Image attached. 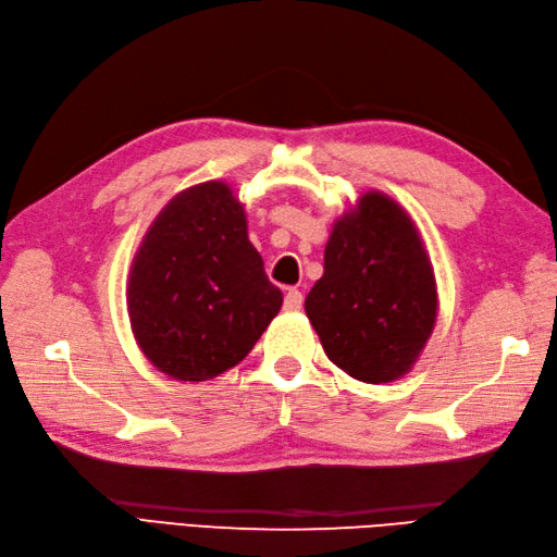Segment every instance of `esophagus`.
<instances>
[{"mask_svg":"<svg viewBox=\"0 0 557 557\" xmlns=\"http://www.w3.org/2000/svg\"><path fill=\"white\" fill-rule=\"evenodd\" d=\"M301 306H304V294L297 287H292L287 292V297H285V309L287 311H299Z\"/></svg>","mask_w":557,"mask_h":557,"instance_id":"34e87169","label":"esophagus"}]
</instances>
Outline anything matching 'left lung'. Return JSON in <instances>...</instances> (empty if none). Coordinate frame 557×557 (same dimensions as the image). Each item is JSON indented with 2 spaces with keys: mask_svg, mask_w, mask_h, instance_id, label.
Listing matches in <instances>:
<instances>
[{
  "mask_svg": "<svg viewBox=\"0 0 557 557\" xmlns=\"http://www.w3.org/2000/svg\"><path fill=\"white\" fill-rule=\"evenodd\" d=\"M435 306L417 227L383 194H366L335 224L323 277L306 297L327 359L363 383L395 381L431 337Z\"/></svg>",
  "mask_w": 557,
  "mask_h": 557,
  "instance_id": "obj_1",
  "label": "left lung"
}]
</instances>
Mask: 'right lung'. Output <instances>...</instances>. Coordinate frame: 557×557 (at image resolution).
Here are the masks:
<instances>
[{
	"label": "right lung",
	"mask_w": 557,
	"mask_h": 557,
	"mask_svg": "<svg viewBox=\"0 0 557 557\" xmlns=\"http://www.w3.org/2000/svg\"><path fill=\"white\" fill-rule=\"evenodd\" d=\"M280 306L282 292L248 242L242 203L222 182L170 200L128 277L138 347L176 381H208L239 363Z\"/></svg>",
	"instance_id": "add662e5"
}]
</instances>
